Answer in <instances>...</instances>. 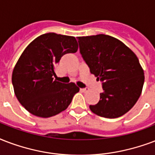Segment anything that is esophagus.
I'll list each match as a JSON object with an SVG mask.
<instances>
[{
    "label": "esophagus",
    "instance_id": "esophagus-1",
    "mask_svg": "<svg viewBox=\"0 0 155 155\" xmlns=\"http://www.w3.org/2000/svg\"><path fill=\"white\" fill-rule=\"evenodd\" d=\"M80 91L82 92V93H86L87 91H88V88H80Z\"/></svg>",
    "mask_w": 155,
    "mask_h": 155
}]
</instances>
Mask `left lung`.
Masks as SVG:
<instances>
[{
    "mask_svg": "<svg viewBox=\"0 0 155 155\" xmlns=\"http://www.w3.org/2000/svg\"><path fill=\"white\" fill-rule=\"evenodd\" d=\"M80 52L90 72L100 80V101L89 108L99 116L114 119L126 114L137 101L144 71L136 54L122 41L108 35L78 37Z\"/></svg>",
    "mask_w": 155,
    "mask_h": 155,
    "instance_id": "obj_1",
    "label": "left lung"
}]
</instances>
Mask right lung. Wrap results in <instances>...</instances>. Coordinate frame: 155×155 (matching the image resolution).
Here are the masks:
<instances>
[{"label":"right lung","mask_w":155,"mask_h":155,"mask_svg":"<svg viewBox=\"0 0 155 155\" xmlns=\"http://www.w3.org/2000/svg\"><path fill=\"white\" fill-rule=\"evenodd\" d=\"M74 36L54 32L35 38L22 52L12 74L18 100L31 114L49 118L67 109L80 88L54 80L55 66L64 54L75 53Z\"/></svg>","instance_id":"obj_1"}]
</instances>
